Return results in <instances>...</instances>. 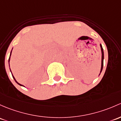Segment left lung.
Here are the masks:
<instances>
[{
  "mask_svg": "<svg viewBox=\"0 0 121 121\" xmlns=\"http://www.w3.org/2000/svg\"><path fill=\"white\" fill-rule=\"evenodd\" d=\"M100 48H101V70H100V73L101 72L103 69V61H104V52H103V49L102 48V46L100 44ZM100 75V73L99 74V75Z\"/></svg>",
  "mask_w": 121,
  "mask_h": 121,
  "instance_id": "8db88e82",
  "label": "left lung"
}]
</instances>
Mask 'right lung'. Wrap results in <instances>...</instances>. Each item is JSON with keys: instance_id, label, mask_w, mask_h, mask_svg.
<instances>
[{"instance_id": "1", "label": "right lung", "mask_w": 121, "mask_h": 121, "mask_svg": "<svg viewBox=\"0 0 121 121\" xmlns=\"http://www.w3.org/2000/svg\"><path fill=\"white\" fill-rule=\"evenodd\" d=\"M11 52H12V50H11ZM11 53H10V55L9 59V62H10V56H11ZM9 67H10V64H9ZM10 71H11V69H10ZM11 74H12V72H11ZM12 76H13V78H14V81H16V83H17V84H18V85H20V86H24L23 85H21V84H20V83H19L18 82H17V81H16V79H15V78L14 77V76H13V74H12Z\"/></svg>"}]
</instances>
